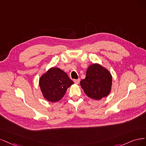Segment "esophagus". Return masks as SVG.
<instances>
[{
  "instance_id": "34e87169",
  "label": "esophagus",
  "mask_w": 146,
  "mask_h": 146,
  "mask_svg": "<svg viewBox=\"0 0 146 146\" xmlns=\"http://www.w3.org/2000/svg\"><path fill=\"white\" fill-rule=\"evenodd\" d=\"M73 81L74 83H76V84H78L80 82V79H74Z\"/></svg>"
}]
</instances>
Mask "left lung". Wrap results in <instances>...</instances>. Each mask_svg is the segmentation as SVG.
Returning <instances> with one entry per match:
<instances>
[{"instance_id": "8db88e82", "label": "left lung", "mask_w": 146, "mask_h": 146, "mask_svg": "<svg viewBox=\"0 0 146 146\" xmlns=\"http://www.w3.org/2000/svg\"><path fill=\"white\" fill-rule=\"evenodd\" d=\"M81 86L89 98L101 100L109 95L112 77L109 70L98 64H93L87 70L86 78L81 80Z\"/></svg>"}]
</instances>
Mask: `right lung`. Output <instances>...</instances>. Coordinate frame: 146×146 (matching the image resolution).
Wrapping results in <instances>:
<instances>
[{"label":"right lung","instance_id":"right-lung-1","mask_svg":"<svg viewBox=\"0 0 146 146\" xmlns=\"http://www.w3.org/2000/svg\"><path fill=\"white\" fill-rule=\"evenodd\" d=\"M74 82L67 74L59 68L52 67L39 79V86L46 100L55 102L62 99L67 88Z\"/></svg>","mask_w":146,"mask_h":146}]
</instances>
